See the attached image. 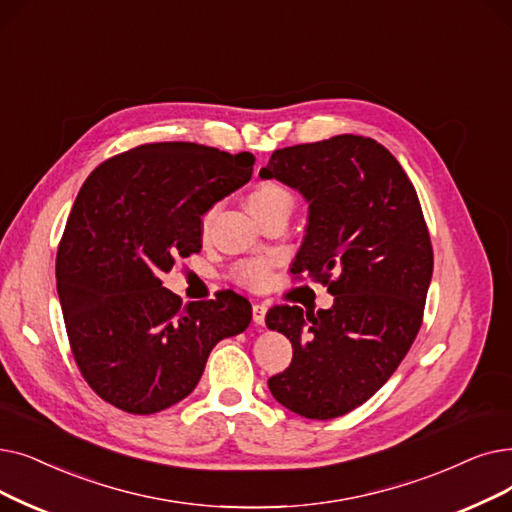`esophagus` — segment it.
<instances>
[{
    "instance_id": "esophagus-1",
    "label": "esophagus",
    "mask_w": 512,
    "mask_h": 512,
    "mask_svg": "<svg viewBox=\"0 0 512 512\" xmlns=\"http://www.w3.org/2000/svg\"><path fill=\"white\" fill-rule=\"evenodd\" d=\"M265 314H268V305H265V303H255L253 305V322L257 326L265 324Z\"/></svg>"
}]
</instances>
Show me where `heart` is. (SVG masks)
<instances>
[{
    "label": "heart",
    "mask_w": 512,
    "mask_h": 512,
    "mask_svg": "<svg viewBox=\"0 0 512 512\" xmlns=\"http://www.w3.org/2000/svg\"><path fill=\"white\" fill-rule=\"evenodd\" d=\"M293 207V194L286 186L278 184V182H263L257 188H253V192L247 196V207L255 217H261L263 213H268L276 207ZM215 219V209L205 211L203 219H201V232L203 236L209 234L211 226ZM272 276V261L270 259H249L242 261L240 265H236L232 278L247 288H263L265 284L270 282Z\"/></svg>",
    "instance_id": "b5f03b06"
}]
</instances>
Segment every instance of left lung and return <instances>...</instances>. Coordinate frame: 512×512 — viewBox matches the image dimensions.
<instances>
[{
    "mask_svg": "<svg viewBox=\"0 0 512 512\" xmlns=\"http://www.w3.org/2000/svg\"><path fill=\"white\" fill-rule=\"evenodd\" d=\"M259 175L305 196L309 224L291 272L335 295L330 309L268 311V328L293 343V362L268 387L299 416H343L389 381L418 335L433 274L427 221L406 171L372 138L280 148Z\"/></svg>",
    "mask_w": 512,
    "mask_h": 512,
    "instance_id": "1",
    "label": "left lung"
}]
</instances>
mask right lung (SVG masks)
I'll return each instance as SVG.
<instances>
[{
  "mask_svg": "<svg viewBox=\"0 0 512 512\" xmlns=\"http://www.w3.org/2000/svg\"><path fill=\"white\" fill-rule=\"evenodd\" d=\"M251 152L194 142L131 148L81 186L58 244L56 282L73 358L104 402L161 412L201 381L211 349L251 324L234 291L182 303L161 276L201 251V217L247 184Z\"/></svg>",
  "mask_w": 512,
  "mask_h": 512,
  "instance_id": "obj_1",
  "label": "right lung"
}]
</instances>
